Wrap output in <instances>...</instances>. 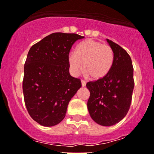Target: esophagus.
<instances>
[{
    "instance_id": "34e87169",
    "label": "esophagus",
    "mask_w": 154,
    "mask_h": 154,
    "mask_svg": "<svg viewBox=\"0 0 154 154\" xmlns=\"http://www.w3.org/2000/svg\"><path fill=\"white\" fill-rule=\"evenodd\" d=\"M81 84H82V86H83V87H84V86H86V82H85L84 80H81Z\"/></svg>"
}]
</instances>
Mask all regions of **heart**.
<instances>
[{
    "mask_svg": "<svg viewBox=\"0 0 154 154\" xmlns=\"http://www.w3.org/2000/svg\"><path fill=\"white\" fill-rule=\"evenodd\" d=\"M114 62L111 47L95 40H86L76 47L75 53L68 56L71 73L77 75L82 69L92 80H100L107 76Z\"/></svg>",
    "mask_w": 154,
    "mask_h": 154,
    "instance_id": "b5f03b06",
    "label": "heart"
}]
</instances>
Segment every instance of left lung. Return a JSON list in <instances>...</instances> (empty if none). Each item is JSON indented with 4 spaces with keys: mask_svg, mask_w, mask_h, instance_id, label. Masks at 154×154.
I'll use <instances>...</instances> for the list:
<instances>
[{
    "mask_svg": "<svg viewBox=\"0 0 154 154\" xmlns=\"http://www.w3.org/2000/svg\"><path fill=\"white\" fill-rule=\"evenodd\" d=\"M114 52V62L107 76L86 87L90 96L87 102L89 115L98 124L110 126L119 123L128 113L134 89L133 66L127 52L107 39Z\"/></svg>",
    "mask_w": 154,
    "mask_h": 154,
    "instance_id": "8db88e82",
    "label": "left lung"
}]
</instances>
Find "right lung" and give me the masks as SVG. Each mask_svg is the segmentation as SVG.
<instances>
[{
	"mask_svg": "<svg viewBox=\"0 0 154 154\" xmlns=\"http://www.w3.org/2000/svg\"><path fill=\"white\" fill-rule=\"evenodd\" d=\"M84 37L53 33L31 47L24 66L25 106L31 118L53 126L65 118L69 101L81 87L70 75L68 55L73 44Z\"/></svg>",
	"mask_w": 154,
	"mask_h": 154,
	"instance_id": "right-lung-1",
	"label": "right lung"
}]
</instances>
